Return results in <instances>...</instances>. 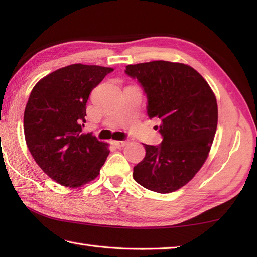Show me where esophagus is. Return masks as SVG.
Here are the masks:
<instances>
[{"instance_id":"34e87169","label":"esophagus","mask_w":257,"mask_h":257,"mask_svg":"<svg viewBox=\"0 0 257 257\" xmlns=\"http://www.w3.org/2000/svg\"><path fill=\"white\" fill-rule=\"evenodd\" d=\"M128 143H129L128 140H114L112 141V145L116 147V148H121V147L127 146Z\"/></svg>"}]
</instances>
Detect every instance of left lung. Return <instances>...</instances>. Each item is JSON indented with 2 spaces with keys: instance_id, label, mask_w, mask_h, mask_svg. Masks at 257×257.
<instances>
[{
  "instance_id": "8db88e82",
  "label": "left lung",
  "mask_w": 257,
  "mask_h": 257,
  "mask_svg": "<svg viewBox=\"0 0 257 257\" xmlns=\"http://www.w3.org/2000/svg\"><path fill=\"white\" fill-rule=\"evenodd\" d=\"M124 73L143 87L148 117L161 120L162 143L144 145L146 156L134 167L133 177L155 192H173L206 160L217 127L216 98L205 79L181 63L128 65Z\"/></svg>"
}]
</instances>
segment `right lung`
<instances>
[{
  "mask_svg": "<svg viewBox=\"0 0 257 257\" xmlns=\"http://www.w3.org/2000/svg\"><path fill=\"white\" fill-rule=\"evenodd\" d=\"M110 67L73 64L42 78L24 111V135L32 157L51 179L78 188L94 180L109 155L107 144L83 134L86 103Z\"/></svg>",
  "mask_w": 257,
  "mask_h": 257,
  "instance_id": "right-lung-1",
  "label": "right lung"
}]
</instances>
